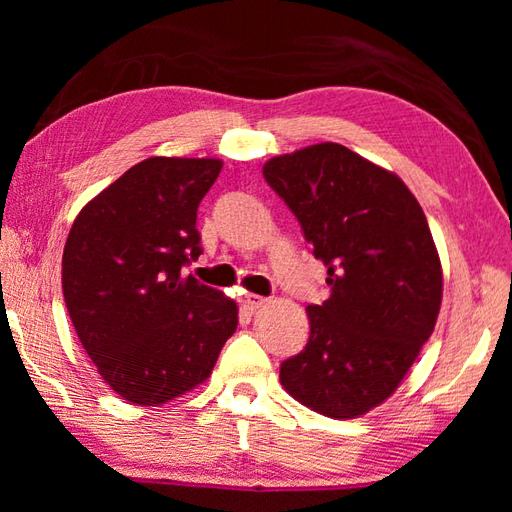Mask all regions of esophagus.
I'll use <instances>...</instances> for the list:
<instances>
[{
  "label": "esophagus",
  "mask_w": 512,
  "mask_h": 512,
  "mask_svg": "<svg viewBox=\"0 0 512 512\" xmlns=\"http://www.w3.org/2000/svg\"><path fill=\"white\" fill-rule=\"evenodd\" d=\"M242 303H244L246 310H259V308L266 306L268 299L266 297H259V295H244Z\"/></svg>",
  "instance_id": "34e87169"
}]
</instances>
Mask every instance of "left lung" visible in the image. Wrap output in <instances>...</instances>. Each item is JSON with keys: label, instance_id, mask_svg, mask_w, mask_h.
<instances>
[{"label": "left lung", "instance_id": "left-lung-1", "mask_svg": "<svg viewBox=\"0 0 512 512\" xmlns=\"http://www.w3.org/2000/svg\"><path fill=\"white\" fill-rule=\"evenodd\" d=\"M264 178L328 268L330 297L308 306L310 339L279 380L328 418L385 402L436 328L442 266L422 206L396 173L339 143L270 158Z\"/></svg>", "mask_w": 512, "mask_h": 512}]
</instances>
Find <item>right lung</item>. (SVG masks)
<instances>
[{
	"instance_id": "right-lung-1",
	"label": "right lung",
	"mask_w": 512,
	"mask_h": 512,
	"mask_svg": "<svg viewBox=\"0 0 512 512\" xmlns=\"http://www.w3.org/2000/svg\"><path fill=\"white\" fill-rule=\"evenodd\" d=\"M217 158L154 156L83 206L63 248V299L96 372L134 405H165L211 376L237 328L224 292L184 277Z\"/></svg>"
}]
</instances>
